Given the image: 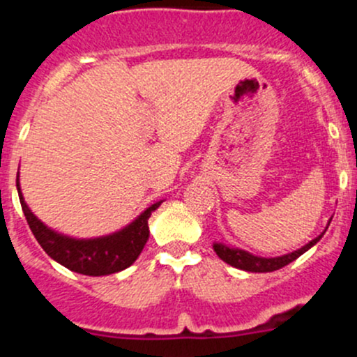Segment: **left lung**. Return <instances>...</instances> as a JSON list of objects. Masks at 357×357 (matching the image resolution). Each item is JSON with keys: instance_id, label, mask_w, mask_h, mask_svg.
<instances>
[{"instance_id": "obj_1", "label": "left lung", "mask_w": 357, "mask_h": 357, "mask_svg": "<svg viewBox=\"0 0 357 357\" xmlns=\"http://www.w3.org/2000/svg\"><path fill=\"white\" fill-rule=\"evenodd\" d=\"M330 221H332V219H330ZM330 221L328 225H326L325 231L328 229ZM325 231H323L321 235L316 236L314 240H311L309 243H305L304 247L297 248V250L290 252V254L278 255V257H261V255H254L250 254V252L243 250V248L229 247L221 242H215L212 247H214V252L219 255V259H222L226 264L233 266V268L243 269V271H250V273H271V271H276V269H282L283 266L290 264V262H294L295 259L301 257L304 252H307L309 248L316 245V243L321 240V236L325 235Z\"/></svg>"}]
</instances>
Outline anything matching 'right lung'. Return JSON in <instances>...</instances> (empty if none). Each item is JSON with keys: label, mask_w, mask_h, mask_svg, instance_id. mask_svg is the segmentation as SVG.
Here are the masks:
<instances>
[{"label": "right lung", "mask_w": 357, "mask_h": 357, "mask_svg": "<svg viewBox=\"0 0 357 357\" xmlns=\"http://www.w3.org/2000/svg\"><path fill=\"white\" fill-rule=\"evenodd\" d=\"M17 192L29 228L43 250L59 264L86 276H107L129 268L149 242V219L162 204V200L155 202L135 221L110 235L98 236V238H74L48 228L41 219L36 218L20 192L19 172H17Z\"/></svg>", "instance_id": "1"}]
</instances>
